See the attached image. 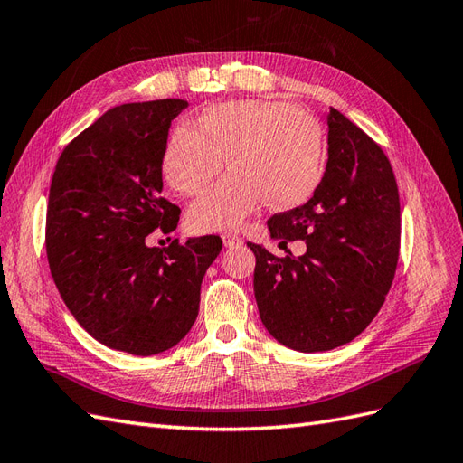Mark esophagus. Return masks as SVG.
<instances>
[{
	"label": "esophagus",
	"mask_w": 463,
	"mask_h": 463,
	"mask_svg": "<svg viewBox=\"0 0 463 463\" xmlns=\"http://www.w3.org/2000/svg\"><path fill=\"white\" fill-rule=\"evenodd\" d=\"M222 241H223V247H240L241 243H243V240L241 237H237V235H233V233H223L222 235Z\"/></svg>",
	"instance_id": "34e87169"
}]
</instances>
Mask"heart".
I'll return each mask as SVG.
<instances>
[{
  "label": "heart",
  "mask_w": 463,
  "mask_h": 463,
  "mask_svg": "<svg viewBox=\"0 0 463 463\" xmlns=\"http://www.w3.org/2000/svg\"><path fill=\"white\" fill-rule=\"evenodd\" d=\"M218 184L189 208L197 232L235 230L264 201L274 210L311 197L325 165L320 123L288 102L240 100L204 109L199 129L179 125L164 152V175L177 193L197 194L220 172Z\"/></svg>",
  "instance_id": "heart-1"
}]
</instances>
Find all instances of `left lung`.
I'll return each mask as SVG.
<instances>
[{"label": "left lung", "mask_w": 463, "mask_h": 463, "mask_svg": "<svg viewBox=\"0 0 463 463\" xmlns=\"http://www.w3.org/2000/svg\"><path fill=\"white\" fill-rule=\"evenodd\" d=\"M400 194L383 148L338 109L328 114V162L313 197L274 214L270 237L305 241L301 257L255 253L264 328L296 352L352 342L381 311L400 257Z\"/></svg>", "instance_id": "8db88e82"}]
</instances>
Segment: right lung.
Segmentation results:
<instances>
[{"instance_id":"right-lung-1","label":"right lung","mask_w":463,"mask_h":463,"mask_svg":"<svg viewBox=\"0 0 463 463\" xmlns=\"http://www.w3.org/2000/svg\"><path fill=\"white\" fill-rule=\"evenodd\" d=\"M179 98L108 109L55 164L46 253L67 309L94 340L131 355L174 347L199 315L201 284L222 250L216 235L148 247L181 210L162 197V160Z\"/></svg>"}]
</instances>
